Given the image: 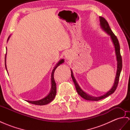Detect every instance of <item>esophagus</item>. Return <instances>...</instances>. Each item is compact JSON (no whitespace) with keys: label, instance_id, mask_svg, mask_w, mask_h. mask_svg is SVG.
<instances>
[{"label":"esophagus","instance_id":"34e87169","mask_svg":"<svg viewBox=\"0 0 130 130\" xmlns=\"http://www.w3.org/2000/svg\"><path fill=\"white\" fill-rule=\"evenodd\" d=\"M65 58L67 60H69L70 59L71 55H70V53H69V52L66 53V54H65Z\"/></svg>","mask_w":130,"mask_h":130}]
</instances>
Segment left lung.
I'll return each instance as SVG.
<instances>
[{
  "label": "left lung",
  "mask_w": 130,
  "mask_h": 130,
  "mask_svg": "<svg viewBox=\"0 0 130 130\" xmlns=\"http://www.w3.org/2000/svg\"><path fill=\"white\" fill-rule=\"evenodd\" d=\"M99 21H100V25H101V28H102L103 31H105L106 33H107V34H108L110 36V38L113 43V44L114 45L115 54L116 56V60H117V70H116V74L114 85H113L112 88L110 89L108 92H106V93L103 94V95L100 96V97H93V96L88 94L87 93H86V92H85L82 90V89L81 88V87H79V86L78 85L77 81H76L74 76L73 75V72L72 71V70H71V77L75 84V87L76 89V91L77 92V93L80 95L82 98H83L86 100H87V101H99V100H101L103 98L107 97L109 95L112 94L116 90V88H117V86L119 83V80L120 75V73L122 70V58L120 54V44H119L118 39L117 37H116V36L114 34V33H113L112 31H111V29L110 27L108 22L106 21V20L104 18L99 16Z\"/></svg>",
  "instance_id": "8db88e82"
}]
</instances>
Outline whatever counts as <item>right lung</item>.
Segmentation results:
<instances>
[{"label": "right lung", "instance_id": "right-lung-1", "mask_svg": "<svg viewBox=\"0 0 130 130\" xmlns=\"http://www.w3.org/2000/svg\"><path fill=\"white\" fill-rule=\"evenodd\" d=\"M10 37V36L9 37V38L8 39V41H9V39ZM6 53L5 54V68L6 71L8 72L7 70V68H6ZM64 62V59H61L57 64H56L54 68L53 69L52 72V75H51V84H52V86H51V91H50L49 94L45 97L44 98H43L41 99L38 100V101H27V102L31 103V104H35V105H46L48 104L50 102H51L53 99H54V98L55 97L56 95V83L55 82L54 80V72L55 69L57 68L58 66L62 64L63 62Z\"/></svg>", "mask_w": 130, "mask_h": 130}]
</instances>
